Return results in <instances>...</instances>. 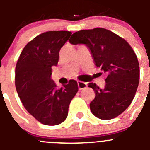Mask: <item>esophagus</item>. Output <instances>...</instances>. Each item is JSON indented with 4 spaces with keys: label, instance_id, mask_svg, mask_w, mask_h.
<instances>
[{
    "label": "esophagus",
    "instance_id": "1",
    "mask_svg": "<svg viewBox=\"0 0 150 150\" xmlns=\"http://www.w3.org/2000/svg\"><path fill=\"white\" fill-rule=\"evenodd\" d=\"M78 88H79V89H85V88L87 86L86 83H84V82H83V81H78Z\"/></svg>",
    "mask_w": 150,
    "mask_h": 150
}]
</instances>
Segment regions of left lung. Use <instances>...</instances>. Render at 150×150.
<instances>
[{
  "label": "left lung",
  "instance_id": "left-lung-1",
  "mask_svg": "<svg viewBox=\"0 0 150 150\" xmlns=\"http://www.w3.org/2000/svg\"><path fill=\"white\" fill-rule=\"evenodd\" d=\"M72 44L83 43L91 52L95 64L107 75L100 89L89 83L96 97L89 104L91 112L102 120H110L123 112L132 103L138 89L140 68L135 52L127 40L108 29L95 28L73 33Z\"/></svg>",
  "mask_w": 150,
  "mask_h": 150
}]
</instances>
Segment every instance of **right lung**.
Here are the masks:
<instances>
[{"mask_svg":"<svg viewBox=\"0 0 150 150\" xmlns=\"http://www.w3.org/2000/svg\"><path fill=\"white\" fill-rule=\"evenodd\" d=\"M69 31H49L25 46L15 67V87L23 107L44 125H58L68 115L69 106L78 91L69 80L61 89L51 79L52 67L58 64L59 52L69 40Z\"/></svg>","mask_w":150,"mask_h":150,"instance_id":"obj_1","label":"right lung"}]
</instances>
